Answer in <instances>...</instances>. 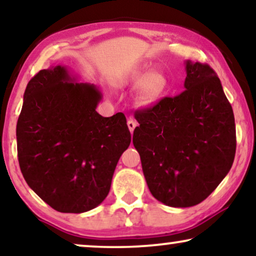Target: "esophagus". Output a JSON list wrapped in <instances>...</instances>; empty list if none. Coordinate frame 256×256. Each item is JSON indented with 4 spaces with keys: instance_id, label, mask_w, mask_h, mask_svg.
Segmentation results:
<instances>
[{
    "instance_id": "1",
    "label": "esophagus",
    "mask_w": 256,
    "mask_h": 256,
    "mask_svg": "<svg viewBox=\"0 0 256 256\" xmlns=\"http://www.w3.org/2000/svg\"><path fill=\"white\" fill-rule=\"evenodd\" d=\"M127 124H128V128H129V130H130V132H134V129L136 127V122L132 120V118H129Z\"/></svg>"
}]
</instances>
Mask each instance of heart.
I'll return each mask as SVG.
<instances>
[{
    "instance_id": "heart-1",
    "label": "heart",
    "mask_w": 256,
    "mask_h": 256,
    "mask_svg": "<svg viewBox=\"0 0 256 256\" xmlns=\"http://www.w3.org/2000/svg\"><path fill=\"white\" fill-rule=\"evenodd\" d=\"M120 84L124 86H138L140 99L143 102L150 104L160 99L168 88V80L162 73L155 72L150 74L149 72L136 71L130 74L124 76L120 80Z\"/></svg>"
}]
</instances>
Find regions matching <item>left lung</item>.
I'll list each match as a JSON object with an SVG mask.
<instances>
[{
    "mask_svg": "<svg viewBox=\"0 0 256 256\" xmlns=\"http://www.w3.org/2000/svg\"><path fill=\"white\" fill-rule=\"evenodd\" d=\"M185 90L136 110L132 143L152 194L171 208L202 202L232 168L236 122L222 82L208 64L185 62Z\"/></svg>",
    "mask_w": 256,
    "mask_h": 256,
    "instance_id": "obj_1",
    "label": "left lung"
}]
</instances>
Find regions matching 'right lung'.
<instances>
[{"label": "right lung", "mask_w": 256, "mask_h": 256, "mask_svg": "<svg viewBox=\"0 0 256 256\" xmlns=\"http://www.w3.org/2000/svg\"><path fill=\"white\" fill-rule=\"evenodd\" d=\"M76 80L65 66L40 70L28 84L16 127L24 180L62 213L87 212L104 200L132 141L124 114L101 116L100 90Z\"/></svg>", "instance_id": "obj_1"}]
</instances>
